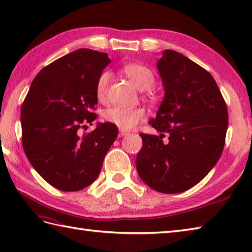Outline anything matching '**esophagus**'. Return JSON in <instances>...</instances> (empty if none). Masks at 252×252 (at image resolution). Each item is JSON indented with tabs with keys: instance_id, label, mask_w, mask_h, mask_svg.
Listing matches in <instances>:
<instances>
[{
	"instance_id": "esophagus-1",
	"label": "esophagus",
	"mask_w": 252,
	"mask_h": 252,
	"mask_svg": "<svg viewBox=\"0 0 252 252\" xmlns=\"http://www.w3.org/2000/svg\"><path fill=\"white\" fill-rule=\"evenodd\" d=\"M127 134H129V132H127V131L119 130V134H118V136H119V137H123V136H126V135H127Z\"/></svg>"
}]
</instances>
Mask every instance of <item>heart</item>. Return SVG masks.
<instances>
[{"label": "heart", "mask_w": 252, "mask_h": 252, "mask_svg": "<svg viewBox=\"0 0 252 252\" xmlns=\"http://www.w3.org/2000/svg\"><path fill=\"white\" fill-rule=\"evenodd\" d=\"M131 81L138 89L148 90L155 84V74L149 67L142 63H126L122 68ZM111 73L109 70H104L99 73L95 84V95L98 101H105L108 95ZM146 111L142 107H122L114 106L104 112V119L121 130H132L138 123L145 120Z\"/></svg>", "instance_id": "heart-1"}]
</instances>
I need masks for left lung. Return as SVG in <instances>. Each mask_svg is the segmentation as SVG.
I'll return each mask as SVG.
<instances>
[{
    "instance_id": "8db88e82",
    "label": "left lung",
    "mask_w": 252,
    "mask_h": 252,
    "mask_svg": "<svg viewBox=\"0 0 252 252\" xmlns=\"http://www.w3.org/2000/svg\"><path fill=\"white\" fill-rule=\"evenodd\" d=\"M165 96L151 121L161 135L141 133L136 169L144 183L163 194L191 189L220 159L228 126L226 103L205 68L167 50L157 63ZM169 141L163 143L164 133Z\"/></svg>"
}]
</instances>
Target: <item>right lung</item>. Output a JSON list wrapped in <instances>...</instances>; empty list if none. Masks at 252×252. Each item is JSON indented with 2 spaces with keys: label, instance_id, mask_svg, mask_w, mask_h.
<instances>
[{
  "label": "right lung",
  "instance_id": "right-lung-1",
  "mask_svg": "<svg viewBox=\"0 0 252 252\" xmlns=\"http://www.w3.org/2000/svg\"><path fill=\"white\" fill-rule=\"evenodd\" d=\"M110 63L106 53L80 49L36 74L21 106V140L27 158L47 183L77 191L97 178L118 136L109 122L82 133L96 119L95 84Z\"/></svg>",
  "mask_w": 252,
  "mask_h": 252
}]
</instances>
